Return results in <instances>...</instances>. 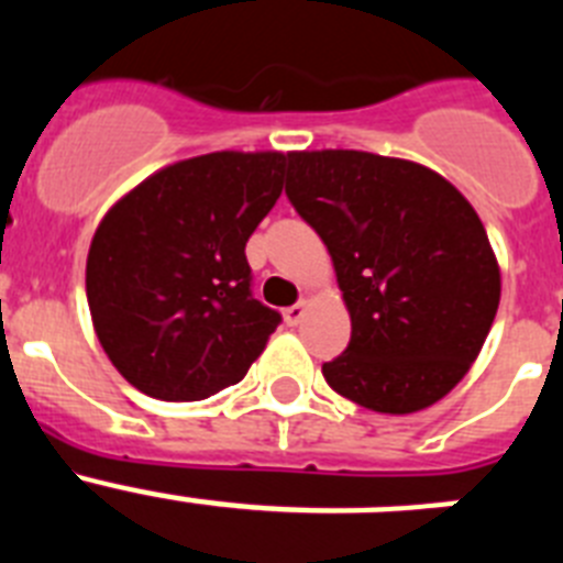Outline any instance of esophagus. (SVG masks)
Masks as SVG:
<instances>
[{
	"instance_id": "34e87169",
	"label": "esophagus",
	"mask_w": 563,
	"mask_h": 563,
	"mask_svg": "<svg viewBox=\"0 0 563 563\" xmlns=\"http://www.w3.org/2000/svg\"><path fill=\"white\" fill-rule=\"evenodd\" d=\"M305 316H307V301H298V305L287 307V310H285V321L290 327L301 324V318H305Z\"/></svg>"
}]
</instances>
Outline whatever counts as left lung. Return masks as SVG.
Returning <instances> with one entry per match:
<instances>
[{"label":"left lung","instance_id":"obj_1","mask_svg":"<svg viewBox=\"0 0 563 563\" xmlns=\"http://www.w3.org/2000/svg\"><path fill=\"white\" fill-rule=\"evenodd\" d=\"M287 200L324 239L352 318L324 363L338 395L411 415L449 395L479 355L501 278L471 202L431 168L324 148L287 154Z\"/></svg>","mask_w":563,"mask_h":563}]
</instances>
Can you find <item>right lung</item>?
Masks as SVG:
<instances>
[{"label": "right lung", "instance_id": "1", "mask_svg": "<svg viewBox=\"0 0 563 563\" xmlns=\"http://www.w3.org/2000/svg\"><path fill=\"white\" fill-rule=\"evenodd\" d=\"M287 154L174 163L114 202L87 256L103 352L134 389L202 400L245 377L282 316L251 290L245 245L282 194Z\"/></svg>", "mask_w": 563, "mask_h": 563}]
</instances>
